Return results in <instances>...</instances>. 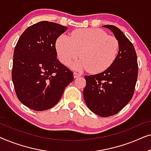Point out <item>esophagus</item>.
Wrapping results in <instances>:
<instances>
[{
    "mask_svg": "<svg viewBox=\"0 0 151 151\" xmlns=\"http://www.w3.org/2000/svg\"><path fill=\"white\" fill-rule=\"evenodd\" d=\"M80 76H81V75H80V74H79V73H78L77 72H74V73H73L74 78H78V77H80Z\"/></svg>",
    "mask_w": 151,
    "mask_h": 151,
    "instance_id": "obj_1",
    "label": "esophagus"
}]
</instances>
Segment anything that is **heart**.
Masks as SVG:
<instances>
[{
    "instance_id": "1",
    "label": "heart",
    "mask_w": 151,
    "mask_h": 151,
    "mask_svg": "<svg viewBox=\"0 0 151 151\" xmlns=\"http://www.w3.org/2000/svg\"><path fill=\"white\" fill-rule=\"evenodd\" d=\"M58 57L64 65H69L78 56L81 59L71 67L76 70L87 69L91 73L102 72L116 58L119 42L113 36L96 28L78 29L71 36L62 34L55 41Z\"/></svg>"
}]
</instances>
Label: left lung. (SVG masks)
<instances>
[{
  "instance_id": "obj_1",
  "label": "left lung",
  "mask_w": 151,
  "mask_h": 151,
  "mask_svg": "<svg viewBox=\"0 0 151 151\" xmlns=\"http://www.w3.org/2000/svg\"><path fill=\"white\" fill-rule=\"evenodd\" d=\"M113 33L119 51L113 63L102 73L85 76L83 96L86 106L101 117L117 114L131 100L138 75L135 48L124 33L114 25H103Z\"/></svg>"
}]
</instances>
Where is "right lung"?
Masks as SVG:
<instances>
[{"instance_id":"obj_1","label":"right lung","mask_w":151,"mask_h":151,"mask_svg":"<svg viewBox=\"0 0 151 151\" xmlns=\"http://www.w3.org/2000/svg\"><path fill=\"white\" fill-rule=\"evenodd\" d=\"M67 27L41 21L29 27L18 39L14 52L12 81L20 102L42 111L59 102L73 72L57 60L55 41Z\"/></svg>"}]
</instances>
